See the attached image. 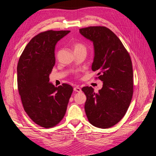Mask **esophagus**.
Masks as SVG:
<instances>
[{"mask_svg":"<svg viewBox=\"0 0 156 156\" xmlns=\"http://www.w3.org/2000/svg\"><path fill=\"white\" fill-rule=\"evenodd\" d=\"M73 90L75 92H81V89L79 87H75L74 88H73Z\"/></svg>","mask_w":156,"mask_h":156,"instance_id":"obj_1","label":"esophagus"}]
</instances>
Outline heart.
Instances as JSON below:
<instances>
[{
	"instance_id": "b5f03b06",
	"label": "heart",
	"mask_w": 156,
	"mask_h": 156,
	"mask_svg": "<svg viewBox=\"0 0 156 156\" xmlns=\"http://www.w3.org/2000/svg\"><path fill=\"white\" fill-rule=\"evenodd\" d=\"M72 46L75 53H78L79 52H85V53H87L86 46L84 44H83L82 43H80V42H78V41L74 42ZM73 73L75 75H77L78 72L77 71H73Z\"/></svg>"
}]
</instances>
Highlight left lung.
<instances>
[{"instance_id":"left-lung-1","label":"left lung","mask_w":156,"mask_h":156,"mask_svg":"<svg viewBox=\"0 0 156 156\" xmlns=\"http://www.w3.org/2000/svg\"><path fill=\"white\" fill-rule=\"evenodd\" d=\"M93 41L94 58L92 66L98 71L103 87L95 92L92 87L82 90L87 96L84 109L90 123L100 128L116 124L128 109L133 94V66L130 55L117 36L108 28L93 26L79 29Z\"/></svg>"}]
</instances>
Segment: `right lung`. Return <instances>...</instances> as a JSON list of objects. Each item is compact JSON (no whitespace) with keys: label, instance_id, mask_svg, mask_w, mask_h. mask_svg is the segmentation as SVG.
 Here are the masks:
<instances>
[{"label":"right lung","instance_id":"obj_1","mask_svg":"<svg viewBox=\"0 0 156 156\" xmlns=\"http://www.w3.org/2000/svg\"><path fill=\"white\" fill-rule=\"evenodd\" d=\"M69 30L39 33L27 45L17 64V87L25 111L38 126L49 128L62 120L73 88L49 83L55 64V45Z\"/></svg>","mask_w":156,"mask_h":156}]
</instances>
